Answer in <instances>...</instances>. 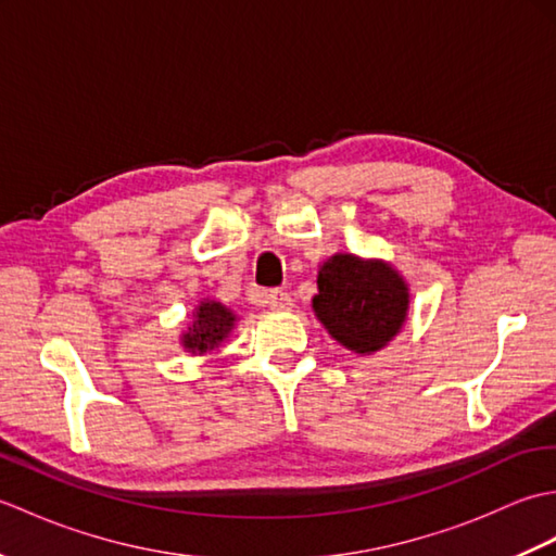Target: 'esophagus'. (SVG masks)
I'll list each match as a JSON object with an SVG mask.
<instances>
[{
	"mask_svg": "<svg viewBox=\"0 0 556 556\" xmlns=\"http://www.w3.org/2000/svg\"><path fill=\"white\" fill-rule=\"evenodd\" d=\"M265 303L269 305L271 311H291V305H293L289 293L287 291H279V289L267 291L265 293Z\"/></svg>",
	"mask_w": 556,
	"mask_h": 556,
	"instance_id": "obj_1",
	"label": "esophagus"
}]
</instances>
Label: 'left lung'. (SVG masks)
<instances>
[{
	"instance_id": "1",
	"label": "left lung",
	"mask_w": 556,
	"mask_h": 556,
	"mask_svg": "<svg viewBox=\"0 0 556 556\" xmlns=\"http://www.w3.org/2000/svg\"><path fill=\"white\" fill-rule=\"evenodd\" d=\"M408 308L406 279L387 260L334 253L317 267L315 317L358 356L382 351L406 325Z\"/></svg>"
}]
</instances>
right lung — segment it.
Wrapping results in <instances>:
<instances>
[{
    "label": "right lung",
    "instance_id": "obj_1",
    "mask_svg": "<svg viewBox=\"0 0 556 556\" xmlns=\"http://www.w3.org/2000/svg\"><path fill=\"white\" fill-rule=\"evenodd\" d=\"M236 323H239V315L227 305L215 299H203L193 308L191 325L181 332L179 344L191 356H205V353L217 351L227 341Z\"/></svg>",
    "mask_w": 556,
    "mask_h": 556
}]
</instances>
